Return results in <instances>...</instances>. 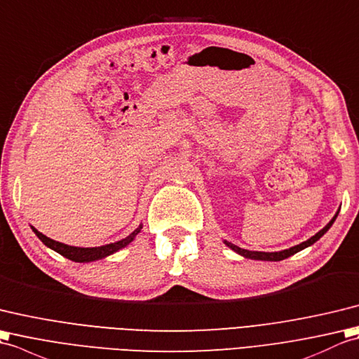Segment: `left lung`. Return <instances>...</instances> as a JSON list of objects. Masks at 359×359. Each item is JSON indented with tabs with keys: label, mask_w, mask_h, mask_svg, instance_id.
<instances>
[{
	"label": "left lung",
	"mask_w": 359,
	"mask_h": 359,
	"mask_svg": "<svg viewBox=\"0 0 359 359\" xmlns=\"http://www.w3.org/2000/svg\"><path fill=\"white\" fill-rule=\"evenodd\" d=\"M338 213H339V210L335 213V217H333V218L329 221L327 226H325L324 229H321L320 232L315 233L312 238H309L307 241L301 243V244H298V245H293V247H290V249H285V250H281V252H253V250L241 249V247H238V245H235V244H232V243H229V241H224V244L229 247V249H232L233 252H236L238 255H241V257H244V258L258 259V261H281V259H285V258L292 257V255L298 253L299 250L306 249V247L312 245L313 243H316L318 240H320V238L332 227L333 222H335V219H337V217H338Z\"/></svg>",
	"instance_id": "1"
}]
</instances>
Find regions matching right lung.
<instances>
[{
	"instance_id": "right-lung-1",
	"label": "right lung",
	"mask_w": 359,
	"mask_h": 359,
	"mask_svg": "<svg viewBox=\"0 0 359 359\" xmlns=\"http://www.w3.org/2000/svg\"><path fill=\"white\" fill-rule=\"evenodd\" d=\"M141 229H142V224H140V227L137 230H133V232L129 236H126L124 240L116 241V243H110V244L100 245V247H75V245H67L65 243L50 240V238H47L41 232H38L35 227H32L34 233L43 241L44 245H47L49 249L55 250L57 253L62 255L65 258H67L70 261H75V262H92L97 259H102V258L109 257V255L124 249L126 245H129L135 240V236L141 232Z\"/></svg>"
}]
</instances>
